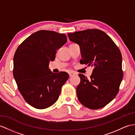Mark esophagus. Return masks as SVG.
<instances>
[{
	"label": "esophagus",
	"instance_id": "obj_1",
	"mask_svg": "<svg viewBox=\"0 0 135 135\" xmlns=\"http://www.w3.org/2000/svg\"><path fill=\"white\" fill-rule=\"evenodd\" d=\"M69 77H71L72 76H73V75L77 74L76 73H75V72H73V71H71V72H69Z\"/></svg>",
	"mask_w": 135,
	"mask_h": 135
}]
</instances>
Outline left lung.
Wrapping results in <instances>:
<instances>
[{"label": "left lung", "instance_id": "obj_1", "mask_svg": "<svg viewBox=\"0 0 135 135\" xmlns=\"http://www.w3.org/2000/svg\"><path fill=\"white\" fill-rule=\"evenodd\" d=\"M70 40L80 47L81 64L93 67L90 78L79 74L77 94L80 103L89 109L105 107L116 97L122 81V56L105 32L89 29L68 33Z\"/></svg>", "mask_w": 135, "mask_h": 135}]
</instances>
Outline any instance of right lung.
Masks as SVG:
<instances>
[{"label":"right lung","instance_id":"1","mask_svg":"<svg viewBox=\"0 0 135 135\" xmlns=\"http://www.w3.org/2000/svg\"><path fill=\"white\" fill-rule=\"evenodd\" d=\"M68 41L65 34L39 30L26 38L14 56L13 75L25 101L37 109H45L58 99L69 78L64 71L54 73L49 68L56 50Z\"/></svg>","mask_w":135,"mask_h":135}]
</instances>
